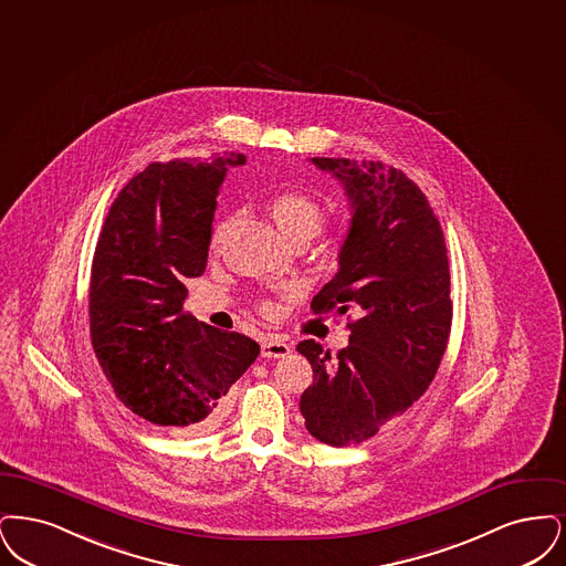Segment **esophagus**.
<instances>
[{"label": "esophagus", "instance_id": "obj_1", "mask_svg": "<svg viewBox=\"0 0 566 566\" xmlns=\"http://www.w3.org/2000/svg\"><path fill=\"white\" fill-rule=\"evenodd\" d=\"M292 350L290 343L283 338V336H276L271 334L262 340V355L269 357V359H281V357H287Z\"/></svg>", "mask_w": 566, "mask_h": 566}]
</instances>
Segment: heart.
I'll list each match as a JSON object with an SVG mask.
<instances>
[{"label": "heart", "instance_id": "obj_1", "mask_svg": "<svg viewBox=\"0 0 566 566\" xmlns=\"http://www.w3.org/2000/svg\"><path fill=\"white\" fill-rule=\"evenodd\" d=\"M269 213L276 223V228L281 230V234L294 245L295 243H308L311 239H315L327 220V209L313 195L302 192V190L276 192L269 200ZM228 226H230V220L220 221L216 226L211 245H220L221 239L228 232ZM262 311L266 315H272L276 311V306L272 302H264Z\"/></svg>", "mask_w": 566, "mask_h": 566}]
</instances>
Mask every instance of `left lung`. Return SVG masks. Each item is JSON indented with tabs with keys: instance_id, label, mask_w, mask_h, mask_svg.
<instances>
[{
	"instance_id": "1",
	"label": "left lung",
	"mask_w": 566,
	"mask_h": 566,
	"mask_svg": "<svg viewBox=\"0 0 566 566\" xmlns=\"http://www.w3.org/2000/svg\"><path fill=\"white\" fill-rule=\"evenodd\" d=\"M311 160L350 205L338 272L311 308H353L357 319L338 355L315 340L295 346L315 376L300 412L315 440L343 448L376 436L429 389L450 336V271L442 226L412 179L374 160Z\"/></svg>"
}]
</instances>
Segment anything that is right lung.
<instances>
[{
	"label": "right lung",
	"instance_id": "obj_1",
	"mask_svg": "<svg viewBox=\"0 0 566 566\" xmlns=\"http://www.w3.org/2000/svg\"><path fill=\"white\" fill-rule=\"evenodd\" d=\"M243 154L151 163L135 175L98 237L88 313L103 374L128 410L175 436L207 433L260 346L184 313L200 276L221 181Z\"/></svg>",
	"mask_w": 566,
	"mask_h": 566
}]
</instances>
